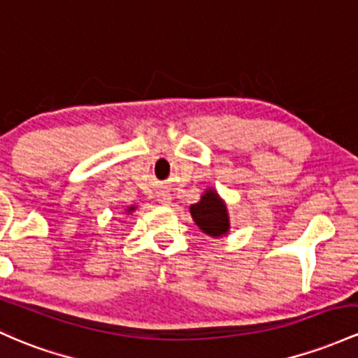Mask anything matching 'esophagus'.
<instances>
[{"instance_id":"esophagus-1","label":"esophagus","mask_w":358,"mask_h":358,"mask_svg":"<svg viewBox=\"0 0 358 358\" xmlns=\"http://www.w3.org/2000/svg\"><path fill=\"white\" fill-rule=\"evenodd\" d=\"M159 202L164 203V206H168V203L171 202V197H170V195H168V194H161V195H159Z\"/></svg>"}]
</instances>
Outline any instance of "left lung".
Here are the masks:
<instances>
[{"label": "left lung", "instance_id": "1", "mask_svg": "<svg viewBox=\"0 0 358 358\" xmlns=\"http://www.w3.org/2000/svg\"><path fill=\"white\" fill-rule=\"evenodd\" d=\"M190 214L202 233L210 238H222L229 233V212L215 188H206L197 203L190 206Z\"/></svg>", "mask_w": 358, "mask_h": 358}]
</instances>
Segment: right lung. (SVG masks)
Segmentation results:
<instances>
[{"label": "right lung", "mask_w": 358, "mask_h": 358, "mask_svg": "<svg viewBox=\"0 0 358 358\" xmlns=\"http://www.w3.org/2000/svg\"><path fill=\"white\" fill-rule=\"evenodd\" d=\"M137 209V207L136 206H131V207H127V209H125V214H127V215H131L132 214V212H134Z\"/></svg>", "instance_id": "1"}]
</instances>
